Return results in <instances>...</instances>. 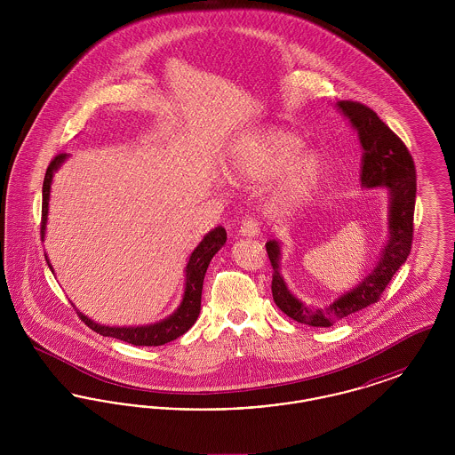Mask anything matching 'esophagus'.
I'll list each match as a JSON object with an SVG mask.
<instances>
[{
  "label": "esophagus",
  "instance_id": "34e87169",
  "mask_svg": "<svg viewBox=\"0 0 455 455\" xmlns=\"http://www.w3.org/2000/svg\"><path fill=\"white\" fill-rule=\"evenodd\" d=\"M240 235L243 237H259L260 227L259 221L254 218H245L240 225Z\"/></svg>",
  "mask_w": 455,
  "mask_h": 455
}]
</instances>
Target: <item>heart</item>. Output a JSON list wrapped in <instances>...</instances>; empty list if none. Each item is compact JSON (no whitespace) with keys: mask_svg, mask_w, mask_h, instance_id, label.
<instances>
[{"mask_svg":"<svg viewBox=\"0 0 455 455\" xmlns=\"http://www.w3.org/2000/svg\"><path fill=\"white\" fill-rule=\"evenodd\" d=\"M302 147L297 134L278 126L247 131L232 143L227 171L247 184H262L275 176L269 203L276 210L291 212L315 195L325 173L321 152Z\"/></svg>","mask_w":455,"mask_h":455,"instance_id":"1","label":"heart"}]
</instances>
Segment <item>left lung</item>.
Segmentation results:
<instances>
[{
    "label": "left lung",
    "mask_w": 455,
    "mask_h": 455,
    "mask_svg": "<svg viewBox=\"0 0 455 455\" xmlns=\"http://www.w3.org/2000/svg\"><path fill=\"white\" fill-rule=\"evenodd\" d=\"M351 128L358 132L362 145L363 189L384 188L389 196V237L379 254L373 269L347 293L324 307L307 305L286 286L280 273L282 245L278 240L266 242V251L273 266V300L288 317L312 327H331L347 315L377 302L395 271L406 262L412 243V217L416 201V171L411 153L401 138L371 110L351 100L336 104Z\"/></svg>",
    "instance_id": "left-lung-1"
}]
</instances>
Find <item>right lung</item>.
Masks as SVG:
<instances>
[{"instance_id": "right-lung-1", "label": "right lung", "mask_w": 455, "mask_h": 455, "mask_svg": "<svg viewBox=\"0 0 455 455\" xmlns=\"http://www.w3.org/2000/svg\"><path fill=\"white\" fill-rule=\"evenodd\" d=\"M66 158H68L66 153H60L58 156H54V160L49 164V167L45 171L43 184V221H41L43 238L45 237L52 177H54V172H58V169L65 164ZM225 242H227L225 228L217 227L212 232H208L197 243V247L191 252L188 266H186V284H184L182 300L169 317H165L155 324L134 325V327L132 325L119 327V325L97 324L92 319H88L85 314L78 312L80 319L92 331H95L102 336H108V338L126 341L134 347H162L165 343H171L195 325L199 310H201V291H203L206 269L210 266V260L213 259V256L225 245ZM45 260L52 271V266L47 259V256H45Z\"/></svg>"}]
</instances>
